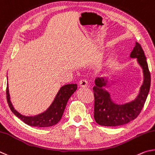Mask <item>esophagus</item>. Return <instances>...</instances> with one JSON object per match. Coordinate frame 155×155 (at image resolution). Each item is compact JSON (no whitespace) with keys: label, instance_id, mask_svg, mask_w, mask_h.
Listing matches in <instances>:
<instances>
[{"label":"esophagus","instance_id":"obj_1","mask_svg":"<svg viewBox=\"0 0 155 155\" xmlns=\"http://www.w3.org/2000/svg\"><path fill=\"white\" fill-rule=\"evenodd\" d=\"M79 84H80V87L86 88V87H87V86H88V82H87V81L85 80H82L80 82Z\"/></svg>","mask_w":155,"mask_h":155}]
</instances>
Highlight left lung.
I'll return each mask as SVG.
<instances>
[{"label": "left lung", "mask_w": 155, "mask_h": 155, "mask_svg": "<svg viewBox=\"0 0 155 155\" xmlns=\"http://www.w3.org/2000/svg\"><path fill=\"white\" fill-rule=\"evenodd\" d=\"M129 58L136 59L137 64L142 69L143 80L139 93L131 101L122 104H117L107 90V88L112 84L113 81L108 76L96 78L94 82L96 86L93 88L94 118L99 125L116 127L128 123L137 117L145 104L150 91V73L144 52L138 43H135ZM112 76V78H114V75Z\"/></svg>", "instance_id": "8db88e82"}]
</instances>
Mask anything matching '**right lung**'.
<instances>
[{
	"label": "right lung",
	"mask_w": 155,
	"mask_h": 155,
	"mask_svg": "<svg viewBox=\"0 0 155 155\" xmlns=\"http://www.w3.org/2000/svg\"><path fill=\"white\" fill-rule=\"evenodd\" d=\"M77 87L78 86L76 84H70L62 86L60 88L58 93L56 94L53 102L45 112L35 116H28L22 115L20 112H18L13 107L12 101H11L9 84L7 82L6 91L7 103L11 110L14 114V115L28 125L37 127H51L55 125L61 120L65 107H66L68 100L77 90Z\"/></svg>",
	"instance_id": "obj_1"
}]
</instances>
